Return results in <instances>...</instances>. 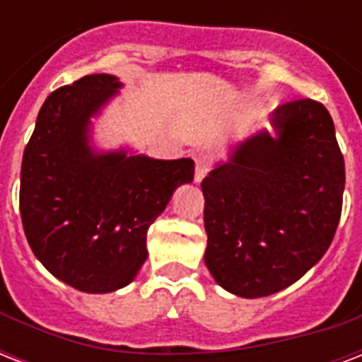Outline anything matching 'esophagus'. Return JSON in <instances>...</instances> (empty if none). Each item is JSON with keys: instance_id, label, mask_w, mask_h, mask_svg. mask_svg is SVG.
<instances>
[{"instance_id": "obj_1", "label": "esophagus", "mask_w": 362, "mask_h": 362, "mask_svg": "<svg viewBox=\"0 0 362 362\" xmlns=\"http://www.w3.org/2000/svg\"><path fill=\"white\" fill-rule=\"evenodd\" d=\"M210 170V158L209 156H204V153H199L197 158H195V182L201 184L203 178L209 175Z\"/></svg>"}]
</instances>
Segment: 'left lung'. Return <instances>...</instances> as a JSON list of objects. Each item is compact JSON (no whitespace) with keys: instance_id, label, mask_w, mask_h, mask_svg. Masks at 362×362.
I'll return each mask as SVG.
<instances>
[{"instance_id":"obj_1","label":"left lung","mask_w":362,"mask_h":362,"mask_svg":"<svg viewBox=\"0 0 362 362\" xmlns=\"http://www.w3.org/2000/svg\"><path fill=\"white\" fill-rule=\"evenodd\" d=\"M276 135L250 136L204 178V263L233 295L269 297L331 246L342 214L344 156L329 110L297 99L272 112Z\"/></svg>"}]
</instances>
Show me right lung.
Wrapping results in <instances>:
<instances>
[{
	"label": "right lung",
	"mask_w": 362,
	"mask_h": 362,
	"mask_svg": "<svg viewBox=\"0 0 362 362\" xmlns=\"http://www.w3.org/2000/svg\"><path fill=\"white\" fill-rule=\"evenodd\" d=\"M122 82L86 75L42 103L22 158L20 216L42 267L84 293H110L135 280L146 233L182 184L193 159H152L90 146V118Z\"/></svg>",
	"instance_id": "obj_1"
}]
</instances>
